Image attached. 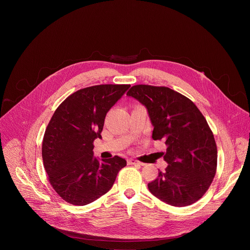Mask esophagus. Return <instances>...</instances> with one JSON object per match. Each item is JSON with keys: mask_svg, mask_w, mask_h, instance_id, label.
<instances>
[{"mask_svg": "<svg viewBox=\"0 0 250 250\" xmlns=\"http://www.w3.org/2000/svg\"><path fill=\"white\" fill-rule=\"evenodd\" d=\"M127 162L130 165H142V163H140V162H138L137 160H134V159H128Z\"/></svg>", "mask_w": 250, "mask_h": 250, "instance_id": "esophagus-1", "label": "esophagus"}]
</instances>
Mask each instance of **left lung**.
<instances>
[{"mask_svg":"<svg viewBox=\"0 0 250 250\" xmlns=\"http://www.w3.org/2000/svg\"><path fill=\"white\" fill-rule=\"evenodd\" d=\"M126 96L144 104L153 125L152 138L165 140L168 166L148 184L162 202L185 207L207 192L216 175L215 137L196 104L167 87L135 85Z\"/></svg>","mask_w":250,"mask_h":250,"instance_id":"obj_1","label":"left lung"}]
</instances>
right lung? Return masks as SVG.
<instances>
[{
    "label": "right lung",
    "instance_id": "obj_1",
    "mask_svg": "<svg viewBox=\"0 0 250 250\" xmlns=\"http://www.w3.org/2000/svg\"><path fill=\"white\" fill-rule=\"evenodd\" d=\"M130 85H97L66 98L54 112L43 136L42 159L55 192L67 203L85 206L114 185L126 160L100 161L93 142L102 138L104 118Z\"/></svg>",
    "mask_w": 250,
    "mask_h": 250
}]
</instances>
